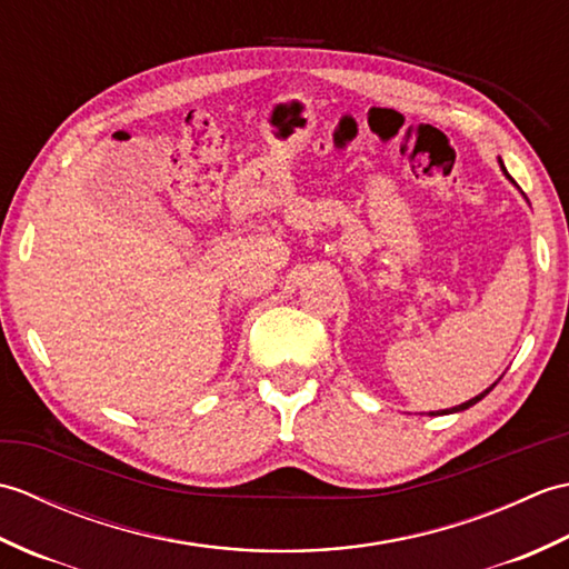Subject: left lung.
Returning <instances> with one entry per match:
<instances>
[{
	"label": "left lung",
	"mask_w": 569,
	"mask_h": 569,
	"mask_svg": "<svg viewBox=\"0 0 569 569\" xmlns=\"http://www.w3.org/2000/svg\"><path fill=\"white\" fill-rule=\"evenodd\" d=\"M499 166H501V171H503V176L506 178H509L511 180V176H509V171H506V168H503V161L499 159ZM493 386H497V383H491L489 386V389L487 391H481L479 396H475V398H469V401L467 403H459V406H455V408H450V410H438V413H430V416H447V413H459V410H467V408H471V406H475V403H479L481 401V398H485L491 389H493Z\"/></svg>",
	"instance_id": "left-lung-1"
}]
</instances>
